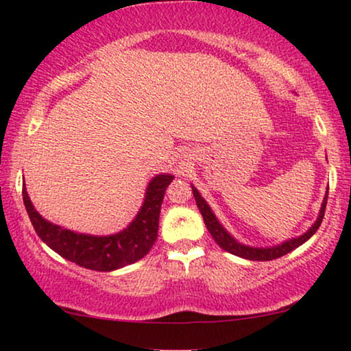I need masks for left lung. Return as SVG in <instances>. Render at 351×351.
<instances>
[{
	"label": "left lung",
	"instance_id": "obj_1",
	"mask_svg": "<svg viewBox=\"0 0 351 351\" xmlns=\"http://www.w3.org/2000/svg\"><path fill=\"white\" fill-rule=\"evenodd\" d=\"M191 190H193L195 201H196V204H198V209H199L201 215H203L206 227H208L209 233L213 234L214 241L217 243L219 246L223 249V251L233 254V256L247 258V261H258V262L273 261V258L286 256V254H289L291 251H294L295 247L302 246V244H304L305 241H308V239L316 233V230L319 228L321 222H323L326 204H328V191H326V196H324V199H323V204H321L318 219H316V222L311 225V227L306 230L304 234H300V237L287 239V241L278 244V246H271V247H252V246H246V244L237 241V239H234L232 234H230L227 230L222 227V223H220L219 220H217V217H215L214 213H213V209L209 208V204L206 203L203 196L199 195V191L196 190L195 186H191Z\"/></svg>",
	"mask_w": 351,
	"mask_h": 351
}]
</instances>
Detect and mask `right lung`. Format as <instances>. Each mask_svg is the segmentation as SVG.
<instances>
[{
	"label": "right lung",
	"instance_id": "right-lung-1",
	"mask_svg": "<svg viewBox=\"0 0 351 351\" xmlns=\"http://www.w3.org/2000/svg\"><path fill=\"white\" fill-rule=\"evenodd\" d=\"M172 179L174 176L171 174L153 177L147 186L145 199L136 219L119 233L108 237L76 233L43 219L28 198L25 182L22 185V196L33 228L52 251L89 270L113 271L141 261L150 252L158 238L162 198Z\"/></svg>",
	"mask_w": 351,
	"mask_h": 351
}]
</instances>
